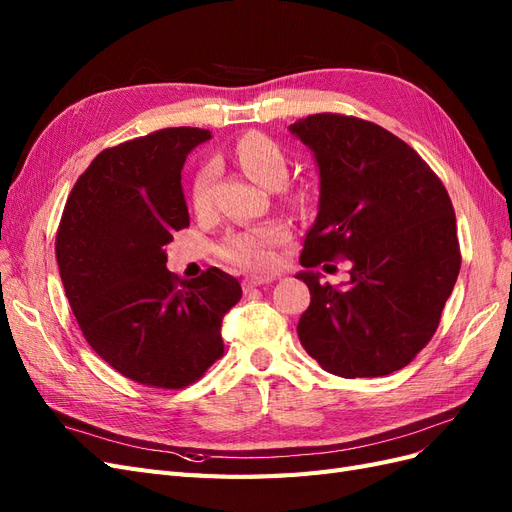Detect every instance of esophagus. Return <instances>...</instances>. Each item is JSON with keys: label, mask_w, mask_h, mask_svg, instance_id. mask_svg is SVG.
I'll use <instances>...</instances> for the list:
<instances>
[{"label": "esophagus", "mask_w": 512, "mask_h": 512, "mask_svg": "<svg viewBox=\"0 0 512 512\" xmlns=\"http://www.w3.org/2000/svg\"><path fill=\"white\" fill-rule=\"evenodd\" d=\"M273 280H275L273 275H250V277H245L243 286H245V290H250V288H256V286H265V284H271Z\"/></svg>", "instance_id": "obj_1"}]
</instances>
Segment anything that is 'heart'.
<instances>
[{
	"instance_id": "obj_1",
	"label": "heart",
	"mask_w": 512,
	"mask_h": 512,
	"mask_svg": "<svg viewBox=\"0 0 512 512\" xmlns=\"http://www.w3.org/2000/svg\"><path fill=\"white\" fill-rule=\"evenodd\" d=\"M235 160L243 173L262 188H280L288 177V160L284 151L271 138L262 134H247L235 147ZM213 170L207 166L200 170L192 185V203L196 211H205L211 205ZM288 203L297 209H305L309 196L305 192L286 194ZM288 239V228L282 222H265L250 226L230 235L222 245V258L232 265L267 271L275 265V247Z\"/></svg>"
}]
</instances>
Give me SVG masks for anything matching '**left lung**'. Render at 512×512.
Instances as JSON below:
<instances>
[{"label": "left lung", "mask_w": 512, "mask_h": 512, "mask_svg": "<svg viewBox=\"0 0 512 512\" xmlns=\"http://www.w3.org/2000/svg\"><path fill=\"white\" fill-rule=\"evenodd\" d=\"M288 130L314 153L320 175L297 273L312 292L301 346L335 376L393 374L427 346L457 282L451 198L421 156L376 123L320 113ZM335 255L351 260V280L322 285L311 269Z\"/></svg>", "instance_id": "1"}]
</instances>
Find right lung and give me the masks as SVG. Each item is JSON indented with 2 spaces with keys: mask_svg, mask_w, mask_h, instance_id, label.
<instances>
[{
  "mask_svg": "<svg viewBox=\"0 0 512 512\" xmlns=\"http://www.w3.org/2000/svg\"><path fill=\"white\" fill-rule=\"evenodd\" d=\"M209 138L164 128L100 151L57 230L61 284L87 344L121 376L158 389H183L220 359L222 320L241 299L218 267L194 280L166 269L173 232L190 226L181 170Z\"/></svg>",
  "mask_w": 512,
  "mask_h": 512,
  "instance_id": "right-lung-1",
  "label": "right lung"
}]
</instances>
